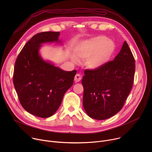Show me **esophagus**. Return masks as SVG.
Segmentation results:
<instances>
[{
    "instance_id": "34e87169",
    "label": "esophagus",
    "mask_w": 152,
    "mask_h": 152,
    "mask_svg": "<svg viewBox=\"0 0 152 152\" xmlns=\"http://www.w3.org/2000/svg\"><path fill=\"white\" fill-rule=\"evenodd\" d=\"M81 80V76L79 74H76L75 76V80L76 82H79Z\"/></svg>"
}]
</instances>
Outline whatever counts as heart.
Returning a JSON list of instances; mask_svg holds the SVG:
<instances>
[{"label": "heart", "mask_w": 152, "mask_h": 152, "mask_svg": "<svg viewBox=\"0 0 152 152\" xmlns=\"http://www.w3.org/2000/svg\"><path fill=\"white\" fill-rule=\"evenodd\" d=\"M115 50V45L111 40L104 36H99L86 41L76 51L78 58L86 59L94 55L88 61V66L93 69H99L107 62ZM75 62H77L75 58Z\"/></svg>", "instance_id": "b5f03b06"}]
</instances>
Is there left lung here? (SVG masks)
I'll return each instance as SVG.
<instances>
[{
    "label": "left lung",
    "mask_w": 152,
    "mask_h": 152,
    "mask_svg": "<svg viewBox=\"0 0 152 152\" xmlns=\"http://www.w3.org/2000/svg\"><path fill=\"white\" fill-rule=\"evenodd\" d=\"M135 70V59L126 41L114 60L99 69L85 70L82 83L86 114L101 120L118 113L132 90Z\"/></svg>",
    "instance_id": "8db88e82"
}]
</instances>
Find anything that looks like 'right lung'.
<instances>
[{"mask_svg":"<svg viewBox=\"0 0 152 152\" xmlns=\"http://www.w3.org/2000/svg\"><path fill=\"white\" fill-rule=\"evenodd\" d=\"M59 35V32L34 35L15 62L13 83L20 103L27 112L41 118L56 113L64 94L73 85L77 72L64 71L45 61L38 53L41 44L58 41Z\"/></svg>","mask_w":152,"mask_h":152,"instance_id":"add662e5","label":"right lung"}]
</instances>
